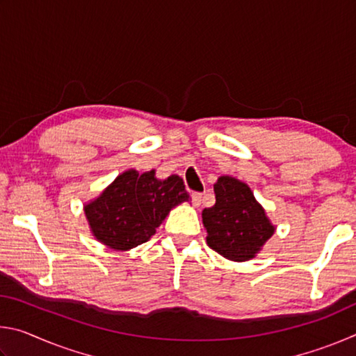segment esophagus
I'll return each instance as SVG.
<instances>
[{
  "label": "esophagus",
  "mask_w": 356,
  "mask_h": 356,
  "mask_svg": "<svg viewBox=\"0 0 356 356\" xmlns=\"http://www.w3.org/2000/svg\"><path fill=\"white\" fill-rule=\"evenodd\" d=\"M191 200H193V206L200 207L201 202H202V193H193Z\"/></svg>",
  "instance_id": "34e87169"
}]
</instances>
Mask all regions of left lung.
<instances>
[{"instance_id":"obj_1","label":"left lung","mask_w":356,"mask_h":356,"mask_svg":"<svg viewBox=\"0 0 356 356\" xmlns=\"http://www.w3.org/2000/svg\"><path fill=\"white\" fill-rule=\"evenodd\" d=\"M215 206L202 210L207 245L222 257L246 262L262 251L276 226L242 180L221 176L213 185Z\"/></svg>"}]
</instances>
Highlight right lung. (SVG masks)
<instances>
[{"instance_id": "obj_1", "label": "right lung", "mask_w": 356, "mask_h": 356, "mask_svg": "<svg viewBox=\"0 0 356 356\" xmlns=\"http://www.w3.org/2000/svg\"><path fill=\"white\" fill-rule=\"evenodd\" d=\"M184 180L176 174L156 179L155 170H127L84 204L89 229L100 243L129 251L154 236L156 227L179 204L188 202Z\"/></svg>"}]
</instances>
